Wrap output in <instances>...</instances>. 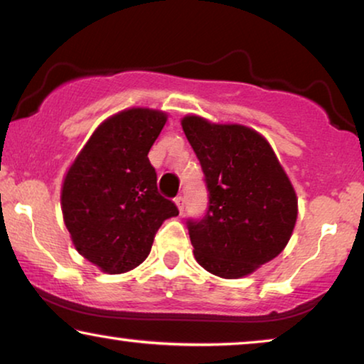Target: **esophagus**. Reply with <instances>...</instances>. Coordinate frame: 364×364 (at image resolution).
I'll return each mask as SVG.
<instances>
[{"instance_id":"34e87169","label":"esophagus","mask_w":364,"mask_h":364,"mask_svg":"<svg viewBox=\"0 0 364 364\" xmlns=\"http://www.w3.org/2000/svg\"><path fill=\"white\" fill-rule=\"evenodd\" d=\"M174 203H176V205H178V210L183 213V210H185V198L179 195V196L174 198Z\"/></svg>"}]
</instances>
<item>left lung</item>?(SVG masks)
I'll list each match as a JSON object with an SVG mask.
<instances>
[{
	"label": "left lung",
	"mask_w": 364,
	"mask_h": 364,
	"mask_svg": "<svg viewBox=\"0 0 364 364\" xmlns=\"http://www.w3.org/2000/svg\"><path fill=\"white\" fill-rule=\"evenodd\" d=\"M183 132L200 159L208 190L201 218L186 226L203 268L241 278L276 258L291 238L298 200L268 141L240 124L186 116Z\"/></svg>",
	"instance_id": "obj_1"
}]
</instances>
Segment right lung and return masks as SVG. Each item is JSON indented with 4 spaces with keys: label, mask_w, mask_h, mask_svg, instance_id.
<instances>
[{
    "label": "right lung",
    "mask_w": 364,
    "mask_h": 364,
    "mask_svg": "<svg viewBox=\"0 0 364 364\" xmlns=\"http://www.w3.org/2000/svg\"><path fill=\"white\" fill-rule=\"evenodd\" d=\"M164 123L166 114L143 108L111 116L77 154L63 183V216L73 243L105 273L141 264L163 221L179 213L159 195L148 159Z\"/></svg>",
    "instance_id": "1"
}]
</instances>
